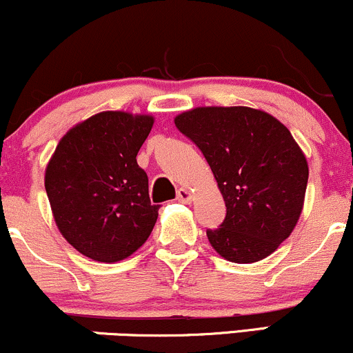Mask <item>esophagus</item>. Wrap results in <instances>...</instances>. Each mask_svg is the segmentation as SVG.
I'll return each mask as SVG.
<instances>
[{
  "label": "esophagus",
  "mask_w": 353,
  "mask_h": 353,
  "mask_svg": "<svg viewBox=\"0 0 353 353\" xmlns=\"http://www.w3.org/2000/svg\"><path fill=\"white\" fill-rule=\"evenodd\" d=\"M176 200L181 201V203H190V201H192V193H190V190H187V188H178Z\"/></svg>",
  "instance_id": "obj_1"
}]
</instances>
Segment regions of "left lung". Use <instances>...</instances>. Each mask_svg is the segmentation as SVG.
<instances>
[{
    "instance_id": "8db88e82",
    "label": "left lung",
    "mask_w": 353,
    "mask_h": 353,
    "mask_svg": "<svg viewBox=\"0 0 353 353\" xmlns=\"http://www.w3.org/2000/svg\"><path fill=\"white\" fill-rule=\"evenodd\" d=\"M176 128L203 153L227 215L208 228L212 247L235 263L265 259L302 213L308 165L287 126L248 106H207L178 114Z\"/></svg>"
}]
</instances>
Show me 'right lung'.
<instances>
[{
	"mask_svg": "<svg viewBox=\"0 0 353 353\" xmlns=\"http://www.w3.org/2000/svg\"><path fill=\"white\" fill-rule=\"evenodd\" d=\"M153 118L103 112L61 138L45 175L54 221L78 252L120 262L145 243L158 219L137 163Z\"/></svg>",
	"mask_w": 353,
	"mask_h": 353,
	"instance_id": "1",
	"label": "right lung"
}]
</instances>
